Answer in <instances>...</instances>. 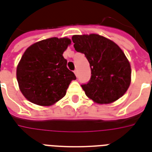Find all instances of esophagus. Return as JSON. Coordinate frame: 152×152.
Instances as JSON below:
<instances>
[{
	"instance_id": "obj_1",
	"label": "esophagus",
	"mask_w": 152,
	"mask_h": 152,
	"mask_svg": "<svg viewBox=\"0 0 152 152\" xmlns=\"http://www.w3.org/2000/svg\"><path fill=\"white\" fill-rule=\"evenodd\" d=\"M74 73H75V75H76V77H78V70H77V69H76V70L74 71Z\"/></svg>"
}]
</instances>
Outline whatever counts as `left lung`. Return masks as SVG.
<instances>
[{"mask_svg":"<svg viewBox=\"0 0 152 152\" xmlns=\"http://www.w3.org/2000/svg\"><path fill=\"white\" fill-rule=\"evenodd\" d=\"M75 50L85 54L91 79L81 85L86 96L97 104H110L124 95L131 82L130 62L110 39L96 34L73 35Z\"/></svg>","mask_w":152,"mask_h":152,"instance_id":"obj_1","label":"left lung"}]
</instances>
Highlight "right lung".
I'll use <instances>...</instances> for the list:
<instances>
[{
	"mask_svg": "<svg viewBox=\"0 0 152 152\" xmlns=\"http://www.w3.org/2000/svg\"><path fill=\"white\" fill-rule=\"evenodd\" d=\"M71 42L66 37H54L37 42L26 50L16 75L20 91L29 102L50 106L66 95L72 80L76 79L63 56Z\"/></svg>",
	"mask_w": 152,
	"mask_h": 152,
	"instance_id": "right-lung-1",
	"label": "right lung"
}]
</instances>
